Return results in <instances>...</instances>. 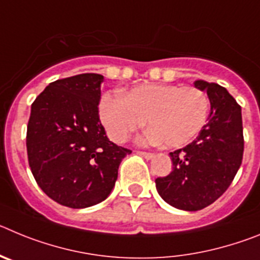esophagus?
Returning a JSON list of instances; mask_svg holds the SVG:
<instances>
[{"mask_svg":"<svg viewBox=\"0 0 260 260\" xmlns=\"http://www.w3.org/2000/svg\"><path fill=\"white\" fill-rule=\"evenodd\" d=\"M138 153H139V155H141V156H143L144 158H147V160H150V158H152L153 156H155V155H153V153L144 152V151H139V152H138Z\"/></svg>","mask_w":260,"mask_h":260,"instance_id":"obj_1","label":"esophagus"}]
</instances>
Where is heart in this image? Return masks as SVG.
<instances>
[{"label":"heart","instance_id":"b5f03b06","mask_svg":"<svg viewBox=\"0 0 260 260\" xmlns=\"http://www.w3.org/2000/svg\"><path fill=\"white\" fill-rule=\"evenodd\" d=\"M103 125L113 141L122 143L146 123V139L171 148L182 147L198 137L208 121L210 99L204 91L180 84H142L125 98L104 93L99 103Z\"/></svg>","mask_w":260,"mask_h":260}]
</instances>
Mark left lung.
<instances>
[{
	"label": "left lung",
	"mask_w": 260,
	"mask_h": 260,
	"mask_svg": "<svg viewBox=\"0 0 260 260\" xmlns=\"http://www.w3.org/2000/svg\"><path fill=\"white\" fill-rule=\"evenodd\" d=\"M206 91L211 112L195 141L169 153L173 171L156 178L162 199L178 210H203L219 199L233 181L242 162L243 127L241 107L216 83L195 80Z\"/></svg>",
	"instance_id": "8db88e82"
}]
</instances>
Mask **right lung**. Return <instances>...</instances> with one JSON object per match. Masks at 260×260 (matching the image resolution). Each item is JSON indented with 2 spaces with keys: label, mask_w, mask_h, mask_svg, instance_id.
Instances as JSON below:
<instances>
[{
  "label": "right lung",
  "mask_w": 260,
  "mask_h": 260,
  "mask_svg": "<svg viewBox=\"0 0 260 260\" xmlns=\"http://www.w3.org/2000/svg\"><path fill=\"white\" fill-rule=\"evenodd\" d=\"M104 77L87 73L49 83L31 105L27 155L40 189L57 203L86 208L105 201L132 151L108 139L99 117Z\"/></svg>",
  "instance_id": "add662e5"
}]
</instances>
